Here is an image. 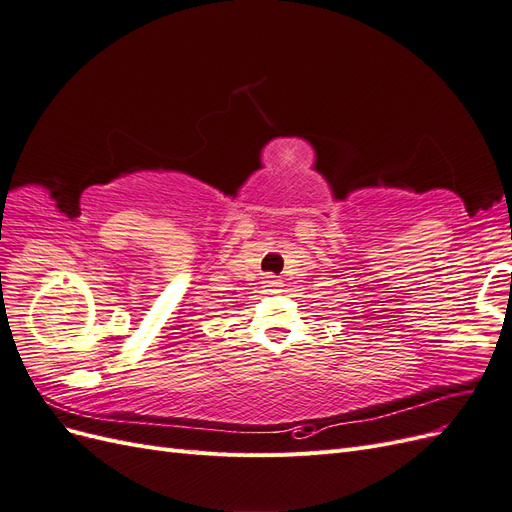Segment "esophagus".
Wrapping results in <instances>:
<instances>
[{
  "instance_id": "34e87169",
  "label": "esophagus",
  "mask_w": 512,
  "mask_h": 512,
  "mask_svg": "<svg viewBox=\"0 0 512 512\" xmlns=\"http://www.w3.org/2000/svg\"><path fill=\"white\" fill-rule=\"evenodd\" d=\"M262 288H265L267 292H280V288H282V282L277 280L275 275H267L265 280H262Z\"/></svg>"
}]
</instances>
